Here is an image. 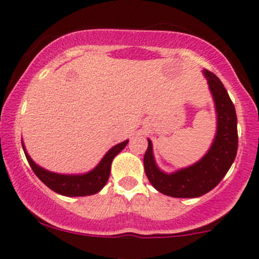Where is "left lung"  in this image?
I'll return each instance as SVG.
<instances>
[{
  "instance_id": "1",
  "label": "left lung",
  "mask_w": 259,
  "mask_h": 259,
  "mask_svg": "<svg viewBox=\"0 0 259 259\" xmlns=\"http://www.w3.org/2000/svg\"><path fill=\"white\" fill-rule=\"evenodd\" d=\"M204 75L215 103L218 126L213 145L194 165L177 173H163L156 166L153 146L149 145L144 154V169L149 182L156 190L174 198H197L210 192L221 183L233 164L238 149L236 108L222 81L204 69Z\"/></svg>"
}]
</instances>
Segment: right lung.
<instances>
[{"mask_svg":"<svg viewBox=\"0 0 259 259\" xmlns=\"http://www.w3.org/2000/svg\"><path fill=\"white\" fill-rule=\"evenodd\" d=\"M126 144L127 140L115 145L105 154V156L101 159L99 165L94 170L82 174V176H62V174L51 173V171L36 165L30 155L26 153V150L25 155L33 173L50 189L61 195H66V197H85V195L95 194L99 190L103 189L110 177L111 161L126 146ZM22 148L25 149L23 144Z\"/></svg>","mask_w":259,"mask_h":259,"instance_id":"right-lung-1","label":"right lung"}]
</instances>
